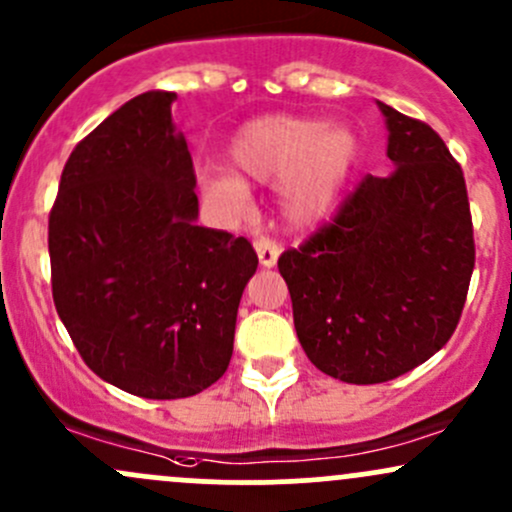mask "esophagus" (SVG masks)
I'll list each match as a JSON object with an SVG mask.
<instances>
[{
	"label": "esophagus",
	"instance_id": "1",
	"mask_svg": "<svg viewBox=\"0 0 512 512\" xmlns=\"http://www.w3.org/2000/svg\"><path fill=\"white\" fill-rule=\"evenodd\" d=\"M254 249L258 254V263H261L263 268H273L278 263V256H280V246L276 244L273 239H266V236H261V239L254 241Z\"/></svg>",
	"mask_w": 512,
	"mask_h": 512
}]
</instances>
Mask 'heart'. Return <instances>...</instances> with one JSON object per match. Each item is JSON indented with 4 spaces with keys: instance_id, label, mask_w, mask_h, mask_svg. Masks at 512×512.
<instances>
[{
    "instance_id": "heart-1",
    "label": "heart",
    "mask_w": 512,
    "mask_h": 512,
    "mask_svg": "<svg viewBox=\"0 0 512 512\" xmlns=\"http://www.w3.org/2000/svg\"><path fill=\"white\" fill-rule=\"evenodd\" d=\"M232 173H205L207 197L229 210L249 200L246 185H280V210L293 227L324 222L359 163V139L342 122L266 114L246 122L227 148Z\"/></svg>"
}]
</instances>
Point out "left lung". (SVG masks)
Returning a JSON list of instances; mask_svg holds the SVG:
<instances>
[{"instance_id": "1", "label": "left lung", "mask_w": 512, "mask_h": 512, "mask_svg": "<svg viewBox=\"0 0 512 512\" xmlns=\"http://www.w3.org/2000/svg\"><path fill=\"white\" fill-rule=\"evenodd\" d=\"M376 104L393 173L368 175L332 224L278 258L307 359L356 386L393 381L449 342L476 254L449 148L432 126Z\"/></svg>"}]
</instances>
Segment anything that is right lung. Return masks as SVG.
<instances>
[{
    "instance_id": "1",
    "label": "right lung",
    "mask_w": 512,
    "mask_h": 512,
    "mask_svg": "<svg viewBox=\"0 0 512 512\" xmlns=\"http://www.w3.org/2000/svg\"><path fill=\"white\" fill-rule=\"evenodd\" d=\"M175 92L134 97L75 146L48 219L53 302L85 364L151 400L224 376L258 258L197 224L195 170Z\"/></svg>"
}]
</instances>
